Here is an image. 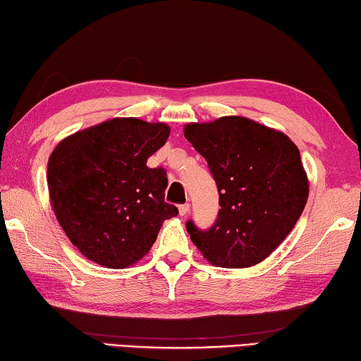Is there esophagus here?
<instances>
[{"instance_id": "obj_1", "label": "esophagus", "mask_w": 361, "mask_h": 361, "mask_svg": "<svg viewBox=\"0 0 361 361\" xmlns=\"http://www.w3.org/2000/svg\"><path fill=\"white\" fill-rule=\"evenodd\" d=\"M188 211H190V204H180L179 206V216L185 217L187 214H188Z\"/></svg>"}]
</instances>
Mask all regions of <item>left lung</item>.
Wrapping results in <instances>:
<instances>
[{
  "mask_svg": "<svg viewBox=\"0 0 361 361\" xmlns=\"http://www.w3.org/2000/svg\"><path fill=\"white\" fill-rule=\"evenodd\" d=\"M184 136L209 164L220 203L217 222L207 231L187 222L193 244L220 268L263 262L293 230L307 203L298 147L283 133L239 116L187 123Z\"/></svg>",
  "mask_w": 361,
  "mask_h": 361,
  "instance_id": "left-lung-1",
  "label": "left lung"
}]
</instances>
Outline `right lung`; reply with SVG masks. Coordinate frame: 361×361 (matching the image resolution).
I'll return each instance as SVG.
<instances>
[{
  "label": "right lung",
  "instance_id": "obj_1",
  "mask_svg": "<svg viewBox=\"0 0 361 361\" xmlns=\"http://www.w3.org/2000/svg\"><path fill=\"white\" fill-rule=\"evenodd\" d=\"M169 130L163 122L116 117L73 133L50 154V204L90 262L131 267L150 250L164 220L177 216V207L164 203L166 173L147 166Z\"/></svg>",
  "mask_w": 361,
  "mask_h": 361
}]
</instances>
